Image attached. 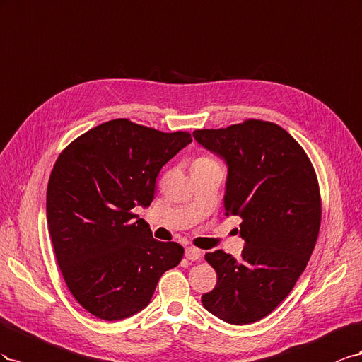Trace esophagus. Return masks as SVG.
Segmentation results:
<instances>
[{"instance_id": "34e87169", "label": "esophagus", "mask_w": 362, "mask_h": 362, "mask_svg": "<svg viewBox=\"0 0 362 362\" xmlns=\"http://www.w3.org/2000/svg\"><path fill=\"white\" fill-rule=\"evenodd\" d=\"M202 253H203V252H202L200 249H197V247H192V245L187 247V250H185V256H187V259H189V261H197V259H200Z\"/></svg>"}]
</instances>
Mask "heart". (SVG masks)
<instances>
[{
    "mask_svg": "<svg viewBox=\"0 0 362 362\" xmlns=\"http://www.w3.org/2000/svg\"><path fill=\"white\" fill-rule=\"evenodd\" d=\"M212 163H216V162L214 159H211L209 156H199V158H195L192 162V170L200 168V167H208V165H212Z\"/></svg>",
    "mask_w": 362,
    "mask_h": 362,
    "instance_id": "heart-1",
    "label": "heart"
}]
</instances>
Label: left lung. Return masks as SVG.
<instances>
[{"label": "left lung", "mask_w": 362, "mask_h": 362, "mask_svg": "<svg viewBox=\"0 0 362 362\" xmlns=\"http://www.w3.org/2000/svg\"><path fill=\"white\" fill-rule=\"evenodd\" d=\"M192 136L226 160L224 211L240 216L245 241L240 259L223 250L204 255L216 285L202 303L227 323H255L291 293L313 255L322 223L317 174L300 144L270 121Z\"/></svg>", "instance_id": "1"}]
</instances>
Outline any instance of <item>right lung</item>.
Listing matches in <instances>:
<instances>
[{
	"instance_id": "1",
	"label": "right lung",
	"mask_w": 362,
	"mask_h": 362,
	"mask_svg": "<svg viewBox=\"0 0 362 362\" xmlns=\"http://www.w3.org/2000/svg\"><path fill=\"white\" fill-rule=\"evenodd\" d=\"M192 141L126 118L90 129L59 154L47 189V221L65 284L88 313L107 322L146 308L183 247L153 238L133 212L153 202L156 177Z\"/></svg>"
}]
</instances>
